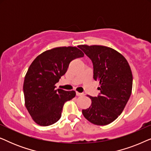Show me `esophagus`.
<instances>
[{
    "mask_svg": "<svg viewBox=\"0 0 151 151\" xmlns=\"http://www.w3.org/2000/svg\"><path fill=\"white\" fill-rule=\"evenodd\" d=\"M76 95H77L78 96H84V93H83L76 92Z\"/></svg>",
    "mask_w": 151,
    "mask_h": 151,
    "instance_id": "1",
    "label": "esophagus"
}]
</instances>
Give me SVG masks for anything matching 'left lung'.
Wrapping results in <instances>:
<instances>
[{
	"instance_id": "8db88e82",
	"label": "left lung",
	"mask_w": 151,
	"mask_h": 151,
	"mask_svg": "<svg viewBox=\"0 0 151 151\" xmlns=\"http://www.w3.org/2000/svg\"><path fill=\"white\" fill-rule=\"evenodd\" d=\"M92 61L93 79L100 82V93L89 96L92 103L82 110L84 117L96 125L109 124L121 114L131 95L133 75L124 57L110 47L80 45Z\"/></svg>"
}]
</instances>
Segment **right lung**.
Wrapping results in <instances>:
<instances>
[{
  "label": "right lung",
  "instance_id": "add662e5",
  "mask_svg": "<svg viewBox=\"0 0 151 151\" xmlns=\"http://www.w3.org/2000/svg\"><path fill=\"white\" fill-rule=\"evenodd\" d=\"M84 56L76 47L47 50L32 62L24 80L25 106L32 119L40 126H49L61 117L64 104L76 96L74 91L55 89L73 60Z\"/></svg>",
  "mask_w": 151,
  "mask_h": 151
}]
</instances>
